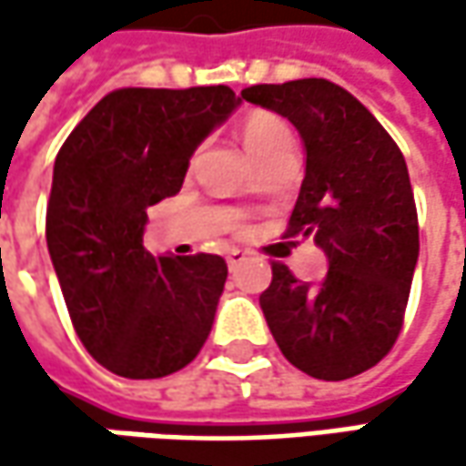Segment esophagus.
<instances>
[{
  "label": "esophagus",
  "instance_id": "1",
  "mask_svg": "<svg viewBox=\"0 0 466 466\" xmlns=\"http://www.w3.org/2000/svg\"><path fill=\"white\" fill-rule=\"evenodd\" d=\"M225 259H228V267H230V269H236V267H238L241 261L248 259V254H246V251H241V248H230Z\"/></svg>",
  "mask_w": 466,
  "mask_h": 466
}]
</instances>
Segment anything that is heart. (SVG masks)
Listing matches in <instances>:
<instances>
[{
	"instance_id": "heart-1",
	"label": "heart",
	"mask_w": 466,
	"mask_h": 466,
	"mask_svg": "<svg viewBox=\"0 0 466 466\" xmlns=\"http://www.w3.org/2000/svg\"><path fill=\"white\" fill-rule=\"evenodd\" d=\"M241 139L251 157L259 163L264 155H269L282 142H290V132L285 121L269 111H251L241 121Z\"/></svg>"
}]
</instances>
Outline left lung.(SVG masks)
I'll list each match as a JSON object with an SVG mask.
<instances>
[{
	"instance_id": "left-lung-1",
	"label": "left lung",
	"mask_w": 466,
	"mask_h": 466,
	"mask_svg": "<svg viewBox=\"0 0 466 466\" xmlns=\"http://www.w3.org/2000/svg\"><path fill=\"white\" fill-rule=\"evenodd\" d=\"M243 100L285 116L306 150L288 236H313L329 269L316 285L272 264L259 306L282 355L324 381L373 368L402 329L420 254L397 142L345 87L321 77L251 85Z\"/></svg>"
}]
</instances>
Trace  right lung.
<instances>
[{"label":"right lung","instance_id":"obj_1","mask_svg":"<svg viewBox=\"0 0 466 466\" xmlns=\"http://www.w3.org/2000/svg\"><path fill=\"white\" fill-rule=\"evenodd\" d=\"M238 103L225 85L114 90L56 155L48 254L82 345L116 376L176 373L209 337L225 259H155L142 236L147 207L181 191L194 150Z\"/></svg>","mask_w":466,"mask_h":466}]
</instances>
